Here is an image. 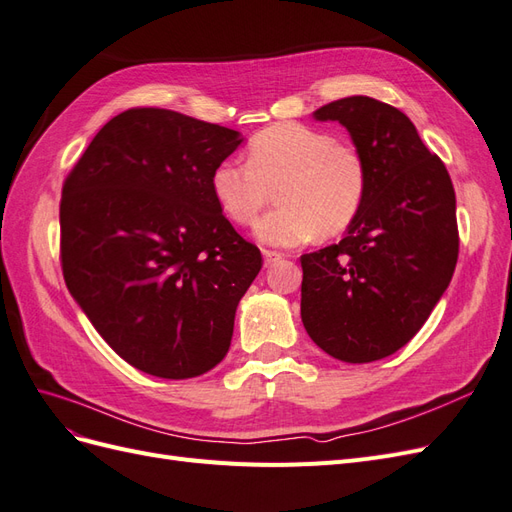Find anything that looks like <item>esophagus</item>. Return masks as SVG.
I'll list each match as a JSON object with an SVG mask.
<instances>
[{
    "instance_id": "34e87169",
    "label": "esophagus",
    "mask_w": 512,
    "mask_h": 512,
    "mask_svg": "<svg viewBox=\"0 0 512 512\" xmlns=\"http://www.w3.org/2000/svg\"><path fill=\"white\" fill-rule=\"evenodd\" d=\"M262 256H265V265H273V262L282 260V254L273 250H262Z\"/></svg>"
}]
</instances>
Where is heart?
<instances>
[{"mask_svg":"<svg viewBox=\"0 0 512 512\" xmlns=\"http://www.w3.org/2000/svg\"><path fill=\"white\" fill-rule=\"evenodd\" d=\"M211 194L228 220L250 224L277 188L275 211L254 224V237L297 247L316 235L335 237L359 213L365 164L359 151L301 123H277L247 145V164L224 160L211 170Z\"/></svg>","mask_w":512,"mask_h":512,"instance_id":"b5f03b06","label":"heart"}]
</instances>
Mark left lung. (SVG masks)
I'll return each instance as SVG.
<instances>
[{
  "instance_id": "1",
  "label": "left lung",
  "mask_w": 512,
  "mask_h": 512,
  "mask_svg": "<svg viewBox=\"0 0 512 512\" xmlns=\"http://www.w3.org/2000/svg\"><path fill=\"white\" fill-rule=\"evenodd\" d=\"M312 117L348 130L367 185L344 239L301 256V320L333 359L371 363L406 346L451 284L455 190L442 160L395 106L350 96Z\"/></svg>"
}]
</instances>
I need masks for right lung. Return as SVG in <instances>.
Returning <instances> with one entry per match:
<instances>
[{"label": "right lung", "mask_w": 512, "mask_h": 512, "mask_svg": "<svg viewBox=\"0 0 512 512\" xmlns=\"http://www.w3.org/2000/svg\"><path fill=\"white\" fill-rule=\"evenodd\" d=\"M241 143L218 123L132 108L96 134L64 183L66 286L104 342L149 376L185 380L218 365L262 267L209 185Z\"/></svg>", "instance_id": "add662e5"}]
</instances>
